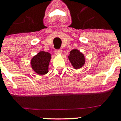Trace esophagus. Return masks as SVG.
I'll list each match as a JSON object with an SVG mask.
<instances>
[{
	"label": "esophagus",
	"instance_id": "obj_1",
	"mask_svg": "<svg viewBox=\"0 0 121 121\" xmlns=\"http://www.w3.org/2000/svg\"><path fill=\"white\" fill-rule=\"evenodd\" d=\"M55 53L56 54H60L62 53V51L60 49H57L55 51Z\"/></svg>",
	"mask_w": 121,
	"mask_h": 121
}]
</instances>
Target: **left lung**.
<instances>
[{"label":"left lung","instance_id":"1","mask_svg":"<svg viewBox=\"0 0 121 121\" xmlns=\"http://www.w3.org/2000/svg\"><path fill=\"white\" fill-rule=\"evenodd\" d=\"M68 58L73 66L75 69L81 68L85 63L84 55L77 49L72 50L71 51Z\"/></svg>","mask_w":121,"mask_h":121}]
</instances>
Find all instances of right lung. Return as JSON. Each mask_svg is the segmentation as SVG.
I'll use <instances>...</instances> for the list:
<instances>
[{
  "instance_id": "obj_1",
  "label": "right lung",
  "mask_w": 121,
  "mask_h": 121,
  "mask_svg": "<svg viewBox=\"0 0 121 121\" xmlns=\"http://www.w3.org/2000/svg\"><path fill=\"white\" fill-rule=\"evenodd\" d=\"M50 59V54L48 52H40L31 59V67L39 75L47 74Z\"/></svg>"
}]
</instances>
